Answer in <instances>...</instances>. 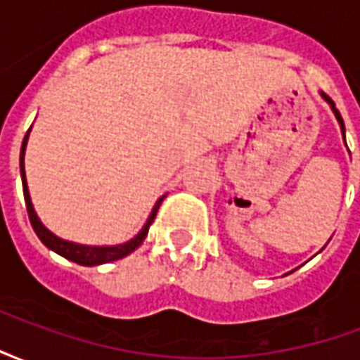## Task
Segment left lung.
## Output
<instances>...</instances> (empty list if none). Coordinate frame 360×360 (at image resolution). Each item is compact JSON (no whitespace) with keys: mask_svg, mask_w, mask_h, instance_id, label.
<instances>
[{"mask_svg":"<svg viewBox=\"0 0 360 360\" xmlns=\"http://www.w3.org/2000/svg\"><path fill=\"white\" fill-rule=\"evenodd\" d=\"M320 96L324 98V102H328V105L332 108L333 115H335V119H338V123H340V129H341V134H343V141H345V123H343V119H341V113L338 111V108H335V103L332 102V98H328V96L324 94V92H320ZM345 146H347V142H345Z\"/></svg>","mask_w":360,"mask_h":360,"instance_id":"8db88e82","label":"left lung"}]
</instances>
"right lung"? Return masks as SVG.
<instances>
[{
    "label": "right lung",
    "instance_id": "obj_1",
    "mask_svg": "<svg viewBox=\"0 0 360 360\" xmlns=\"http://www.w3.org/2000/svg\"><path fill=\"white\" fill-rule=\"evenodd\" d=\"M30 129H32V127H30ZM30 129H28V133L25 134V141H22V146H20V179H22V193H25V204H27L28 219H30L32 229H34L36 235H38V239H40L48 249L53 250V252H58L59 257L67 258V260L77 262V264L81 266H100L105 264V262H113V260H119V258L127 257V255H131L133 250L139 249L142 245V241L146 239V235H148L150 226H152V221L156 218L158 208H160V204H162V200L165 198V195L158 198V202L154 204V208L150 212L146 224L142 226L141 231L134 235L131 241L121 243V245H102V247H100V245H81V243L61 239V237H58L56 233H51L50 229L40 221V218H38V214H36L34 210V206H32V200H30V193H28L27 185V173H25V150H27Z\"/></svg>",
    "mask_w": 360,
    "mask_h": 360
}]
</instances>
